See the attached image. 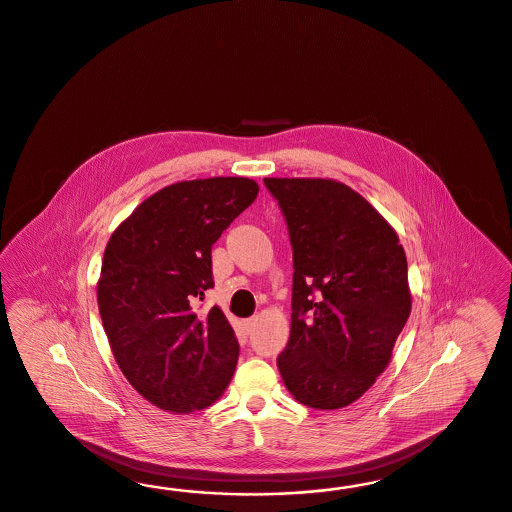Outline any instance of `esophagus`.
Wrapping results in <instances>:
<instances>
[{
  "label": "esophagus",
  "mask_w": 512,
  "mask_h": 512,
  "mask_svg": "<svg viewBox=\"0 0 512 512\" xmlns=\"http://www.w3.org/2000/svg\"><path fill=\"white\" fill-rule=\"evenodd\" d=\"M253 323H255V321H253V319H246V321H244V323H242V327H244V331H246V335H249V333H251V329H253Z\"/></svg>",
  "instance_id": "obj_1"
}]
</instances>
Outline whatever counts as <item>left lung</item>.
Returning <instances> with one entry per match:
<instances>
[{
	"label": "left lung",
	"instance_id": "8db88e82",
	"mask_svg": "<svg viewBox=\"0 0 512 512\" xmlns=\"http://www.w3.org/2000/svg\"><path fill=\"white\" fill-rule=\"evenodd\" d=\"M293 246L285 388L310 408L352 405L386 371L410 316L405 249L371 204L335 179L266 177Z\"/></svg>",
	"mask_w": 512,
	"mask_h": 512
}]
</instances>
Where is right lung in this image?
<instances>
[{
	"label": "right lung",
	"instance_id": "obj_1",
	"mask_svg": "<svg viewBox=\"0 0 512 512\" xmlns=\"http://www.w3.org/2000/svg\"><path fill=\"white\" fill-rule=\"evenodd\" d=\"M247 177L179 181L143 200L111 234L98 308L119 369L143 399L191 414L229 386L240 346L225 314L193 312L213 287L212 246L253 204Z\"/></svg>",
	"mask_w": 512,
	"mask_h": 512
}]
</instances>
